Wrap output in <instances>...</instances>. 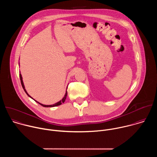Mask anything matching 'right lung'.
<instances>
[{"label":"right lung","instance_id":"1","mask_svg":"<svg viewBox=\"0 0 157 157\" xmlns=\"http://www.w3.org/2000/svg\"><path fill=\"white\" fill-rule=\"evenodd\" d=\"M20 81H21V86H22V87H23V89H24V90L25 91V92L26 93V94L30 97V98H31L32 99H33L28 93H27V91H26V89H25V86H24V82H23V80H22V76H21V74H20ZM68 88V87H67ZM66 96H67V91H66V93H65V95H64V96L63 97V98L61 100V101H59V102H56V103H55V104H53V105H44V104H41V103H40V102H38V101H35V99H33L35 101H36V102H38L39 104H40L41 105H42V106H43V107H55V106H58V105H61L62 103H64V102L65 101V100H66Z\"/></svg>","mask_w":157,"mask_h":157}]
</instances>
